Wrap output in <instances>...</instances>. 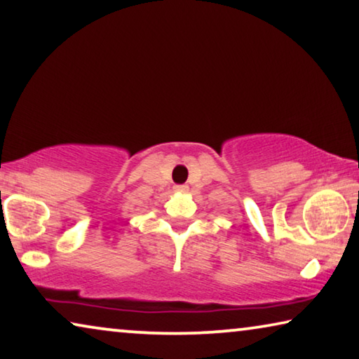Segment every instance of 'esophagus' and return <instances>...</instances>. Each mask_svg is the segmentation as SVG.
I'll return each mask as SVG.
<instances>
[{
	"mask_svg": "<svg viewBox=\"0 0 359 359\" xmlns=\"http://www.w3.org/2000/svg\"><path fill=\"white\" fill-rule=\"evenodd\" d=\"M173 189L176 192H187V189H189V186H187V184H176Z\"/></svg>",
	"mask_w": 359,
	"mask_h": 359,
	"instance_id": "obj_1",
	"label": "esophagus"
}]
</instances>
